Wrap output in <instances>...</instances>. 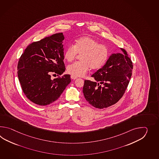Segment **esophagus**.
Segmentation results:
<instances>
[{
  "label": "esophagus",
  "mask_w": 159,
  "mask_h": 159,
  "mask_svg": "<svg viewBox=\"0 0 159 159\" xmlns=\"http://www.w3.org/2000/svg\"><path fill=\"white\" fill-rule=\"evenodd\" d=\"M70 77H71L72 80H75V79H77V77H75V76L73 75H71V76H70Z\"/></svg>",
  "instance_id": "1"
}]
</instances>
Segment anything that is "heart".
<instances>
[{"label": "heart", "mask_w": 159, "mask_h": 159, "mask_svg": "<svg viewBox=\"0 0 159 159\" xmlns=\"http://www.w3.org/2000/svg\"><path fill=\"white\" fill-rule=\"evenodd\" d=\"M77 54L81 55L80 61L68 65V73L75 77H83L90 68L98 70L107 61L109 56L107 48L92 37H82L75 40L74 45H69L64 52L65 59L68 62L75 60Z\"/></svg>", "instance_id": "heart-1"}]
</instances>
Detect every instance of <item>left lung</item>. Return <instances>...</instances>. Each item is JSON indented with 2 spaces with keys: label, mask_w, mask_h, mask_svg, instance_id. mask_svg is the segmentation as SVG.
I'll return each instance as SVG.
<instances>
[{
  "label": "left lung",
  "mask_w": 159,
  "mask_h": 159,
  "mask_svg": "<svg viewBox=\"0 0 159 159\" xmlns=\"http://www.w3.org/2000/svg\"><path fill=\"white\" fill-rule=\"evenodd\" d=\"M121 50L123 54H112L106 64L91 75L94 81L84 80V98L95 108H107L117 103L129 85L133 65L125 50Z\"/></svg>",
  "instance_id": "1"
}]
</instances>
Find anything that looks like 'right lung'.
<instances>
[{"label": "right lung", "mask_w": 159, "mask_h": 159, "mask_svg": "<svg viewBox=\"0 0 159 159\" xmlns=\"http://www.w3.org/2000/svg\"><path fill=\"white\" fill-rule=\"evenodd\" d=\"M63 33L52 34L30 44L17 64V75L27 98L36 105L46 106L56 101L71 82L64 75ZM57 75L52 80L51 74Z\"/></svg>", "instance_id": "add662e5"}]
</instances>
